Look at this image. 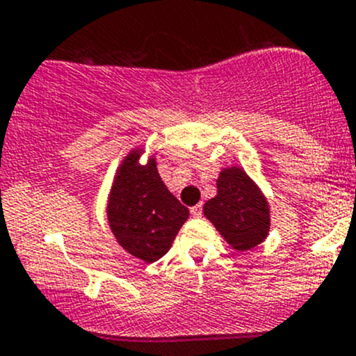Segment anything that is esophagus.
Returning <instances> with one entry per match:
<instances>
[{"instance_id":"1","label":"esophagus","mask_w":356,"mask_h":356,"mask_svg":"<svg viewBox=\"0 0 356 356\" xmlns=\"http://www.w3.org/2000/svg\"><path fill=\"white\" fill-rule=\"evenodd\" d=\"M190 213H192V216H195V218L202 216V204H197V206L190 207Z\"/></svg>"}]
</instances>
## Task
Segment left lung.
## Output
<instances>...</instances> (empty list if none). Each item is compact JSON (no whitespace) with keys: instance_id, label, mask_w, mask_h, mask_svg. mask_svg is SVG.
<instances>
[{"instance_id":"obj_1","label":"left lung","mask_w":356,"mask_h":356,"mask_svg":"<svg viewBox=\"0 0 356 356\" xmlns=\"http://www.w3.org/2000/svg\"><path fill=\"white\" fill-rule=\"evenodd\" d=\"M204 214L237 251H249L266 238L270 211L265 197L238 168L218 178V195L204 204Z\"/></svg>"}]
</instances>
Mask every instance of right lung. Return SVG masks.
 Wrapping results in <instances>:
<instances>
[{
    "label": "right lung",
    "instance_id": "add662e5",
    "mask_svg": "<svg viewBox=\"0 0 356 356\" xmlns=\"http://www.w3.org/2000/svg\"><path fill=\"white\" fill-rule=\"evenodd\" d=\"M140 152L129 154L114 179L108 221L119 244L136 258L154 263L170 251L188 209L161 179L156 161L142 166Z\"/></svg>",
    "mask_w": 356,
    "mask_h": 356
}]
</instances>
